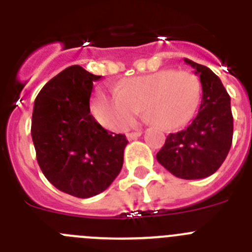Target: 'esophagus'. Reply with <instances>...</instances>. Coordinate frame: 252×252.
Instances as JSON below:
<instances>
[{"label": "esophagus", "mask_w": 252, "mask_h": 252, "mask_svg": "<svg viewBox=\"0 0 252 252\" xmlns=\"http://www.w3.org/2000/svg\"><path fill=\"white\" fill-rule=\"evenodd\" d=\"M141 131H136V132H128V133H126V137H127V140H136L137 137H140L141 136Z\"/></svg>", "instance_id": "1"}]
</instances>
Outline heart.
<instances>
[{
    "label": "heart",
    "instance_id": "b5f03b06",
    "mask_svg": "<svg viewBox=\"0 0 252 252\" xmlns=\"http://www.w3.org/2000/svg\"><path fill=\"white\" fill-rule=\"evenodd\" d=\"M199 78L188 70L162 69L128 78L117 92L101 91L92 110L102 126L121 131L135 122L141 108L145 116L164 130L183 127L194 117L201 102Z\"/></svg>",
    "mask_w": 252,
    "mask_h": 252
}]
</instances>
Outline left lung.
<instances>
[{
    "instance_id": "left-lung-1",
    "label": "left lung",
    "mask_w": 252,
    "mask_h": 252,
    "mask_svg": "<svg viewBox=\"0 0 252 252\" xmlns=\"http://www.w3.org/2000/svg\"><path fill=\"white\" fill-rule=\"evenodd\" d=\"M184 62L201 78V106L188 127L169 133L157 159L175 177L202 179L217 171L230 151L233 135L231 98L211 69L187 58Z\"/></svg>"
}]
</instances>
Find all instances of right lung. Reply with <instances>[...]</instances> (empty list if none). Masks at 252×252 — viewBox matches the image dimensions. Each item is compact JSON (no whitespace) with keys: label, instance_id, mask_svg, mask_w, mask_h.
<instances>
[{"label":"right lung","instance_id":"obj_1","mask_svg":"<svg viewBox=\"0 0 252 252\" xmlns=\"http://www.w3.org/2000/svg\"><path fill=\"white\" fill-rule=\"evenodd\" d=\"M98 79L82 66H68L43 87L32 111L31 136L40 169L55 188L78 198L97 195L112 184L128 142L91 115L93 82Z\"/></svg>","mask_w":252,"mask_h":252}]
</instances>
